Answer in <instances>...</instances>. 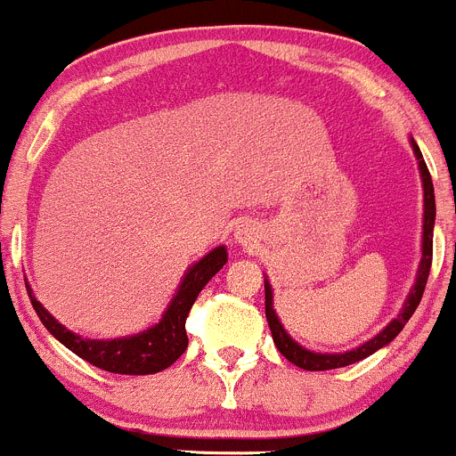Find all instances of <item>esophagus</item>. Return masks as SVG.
I'll list each match as a JSON object with an SVG mask.
<instances>
[{"instance_id": "obj_1", "label": "esophagus", "mask_w": 456, "mask_h": 456, "mask_svg": "<svg viewBox=\"0 0 456 456\" xmlns=\"http://www.w3.org/2000/svg\"><path fill=\"white\" fill-rule=\"evenodd\" d=\"M237 239L241 243L252 241V230L250 228H237Z\"/></svg>"}]
</instances>
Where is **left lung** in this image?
I'll return each instance as SVG.
<instances>
[{"label":"left lung","instance_id":"obj_1","mask_svg":"<svg viewBox=\"0 0 456 456\" xmlns=\"http://www.w3.org/2000/svg\"><path fill=\"white\" fill-rule=\"evenodd\" d=\"M412 148L414 155L419 159V170H421V179H423V252H421V265H419V274H417V283L410 290V297L405 299L403 310L396 314V319H392L386 328L375 337V339L366 341L359 348L350 350V353L344 354H322V353H310V350L301 348L297 341L290 339L283 326L279 323L277 314L273 310V290H270V283L265 281V319H268L270 332H273L274 346L279 348V353L288 359L295 366L304 368V370H332V368H344L350 366L354 362H362V359L370 357L372 353L383 348V346L390 344L403 326L408 323V319L412 317L414 310H417L419 301H421L423 290H426L428 283V274H430V265H432V230H435V188H432V177L430 170H428L426 161H423L421 151L414 143L412 139Z\"/></svg>","mask_w":456,"mask_h":456}]
</instances>
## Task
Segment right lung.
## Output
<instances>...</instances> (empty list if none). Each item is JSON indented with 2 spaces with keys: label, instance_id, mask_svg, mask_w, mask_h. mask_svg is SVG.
Returning a JSON list of instances; mask_svg holds the SVG:
<instances>
[{
  "label": "right lung",
  "instance_id": "obj_1",
  "mask_svg": "<svg viewBox=\"0 0 456 456\" xmlns=\"http://www.w3.org/2000/svg\"><path fill=\"white\" fill-rule=\"evenodd\" d=\"M226 261L228 255L224 246L208 252L204 259H200L188 270L161 322L152 326L151 330H143L134 337H124V339H81L79 335L66 330L61 323L53 319V314L46 313V308L33 297L30 288L28 297L46 330L55 339H60L66 348L73 350L77 357L86 359L88 363L106 372H115V375H152V372L173 366L186 353L188 313H191L192 304L200 297V292L204 290L206 283L215 277V273L222 270Z\"/></svg>",
  "mask_w": 456,
  "mask_h": 456
}]
</instances>
